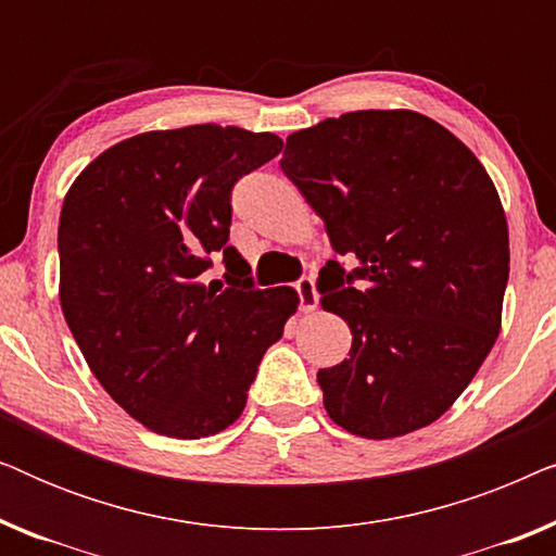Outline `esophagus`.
Instances as JSON below:
<instances>
[{
  "label": "esophagus",
  "mask_w": 556,
  "mask_h": 556,
  "mask_svg": "<svg viewBox=\"0 0 556 556\" xmlns=\"http://www.w3.org/2000/svg\"><path fill=\"white\" fill-rule=\"evenodd\" d=\"M295 291H299V299H301V311H316L318 306V293H316V283L311 276H303L299 283H295Z\"/></svg>",
  "instance_id": "1"
}]
</instances>
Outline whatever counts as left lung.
<instances>
[{"label": "left lung", "mask_w": 556, "mask_h": 556, "mask_svg": "<svg viewBox=\"0 0 556 556\" xmlns=\"http://www.w3.org/2000/svg\"><path fill=\"white\" fill-rule=\"evenodd\" d=\"M280 169L331 248L356 261L318 273L321 306L352 329L346 359L318 369L326 413L369 440L435 422L501 331L508 225L489 172L445 126L405 109L295 131Z\"/></svg>", "instance_id": "8db88e82"}]
</instances>
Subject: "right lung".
Listing matches in <instances>:
<instances>
[{
  "instance_id": "add662e5",
  "label": "right lung",
  "mask_w": 556,
  "mask_h": 556,
  "mask_svg": "<svg viewBox=\"0 0 556 556\" xmlns=\"http://www.w3.org/2000/svg\"><path fill=\"white\" fill-rule=\"evenodd\" d=\"M276 134L200 124L105 149L67 189L60 306L103 390L143 428L197 440L245 409L257 364L299 308L253 286L230 240V192L280 154ZM212 252L228 286L204 287Z\"/></svg>"
}]
</instances>
